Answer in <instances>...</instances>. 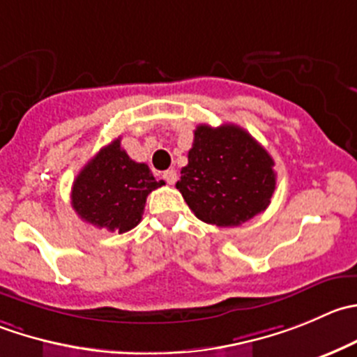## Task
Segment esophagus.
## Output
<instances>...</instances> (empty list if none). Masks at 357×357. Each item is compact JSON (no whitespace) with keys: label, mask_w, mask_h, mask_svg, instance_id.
Here are the masks:
<instances>
[{"label":"esophagus","mask_w":357,"mask_h":357,"mask_svg":"<svg viewBox=\"0 0 357 357\" xmlns=\"http://www.w3.org/2000/svg\"><path fill=\"white\" fill-rule=\"evenodd\" d=\"M162 178L165 179V183H167V185H174L176 179H178V174H176L174 169H169V171H165L164 174H162Z\"/></svg>","instance_id":"1"}]
</instances>
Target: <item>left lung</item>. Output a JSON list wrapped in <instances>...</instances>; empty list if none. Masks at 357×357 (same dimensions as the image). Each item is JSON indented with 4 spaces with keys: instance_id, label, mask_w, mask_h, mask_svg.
Here are the masks:
<instances>
[{
    "instance_id": "8db88e82",
    "label": "left lung",
    "mask_w": 357,
    "mask_h": 357,
    "mask_svg": "<svg viewBox=\"0 0 357 357\" xmlns=\"http://www.w3.org/2000/svg\"><path fill=\"white\" fill-rule=\"evenodd\" d=\"M199 220L216 227H238L268 207L275 190L274 160L238 126H199L188 165L176 183Z\"/></svg>"
}]
</instances>
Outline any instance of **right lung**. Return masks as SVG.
Masks as SVG:
<instances>
[{
    "mask_svg": "<svg viewBox=\"0 0 357 357\" xmlns=\"http://www.w3.org/2000/svg\"><path fill=\"white\" fill-rule=\"evenodd\" d=\"M146 164L134 162L119 139L101 148L78 172L71 188V206L79 218L109 231L132 230L143 218L146 197L158 186Z\"/></svg>",
    "mask_w": 357,
    "mask_h": 357,
    "instance_id": "obj_1",
    "label": "right lung"
}]
</instances>
